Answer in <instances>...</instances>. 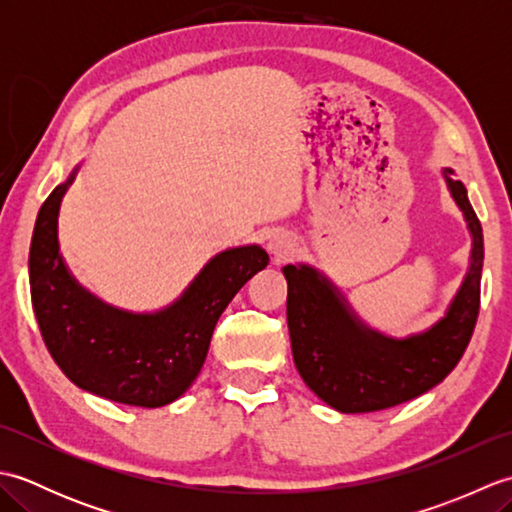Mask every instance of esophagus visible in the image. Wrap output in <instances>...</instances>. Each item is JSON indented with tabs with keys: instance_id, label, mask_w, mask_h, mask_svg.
Masks as SVG:
<instances>
[{
	"instance_id": "34e87169",
	"label": "esophagus",
	"mask_w": 512,
	"mask_h": 512,
	"mask_svg": "<svg viewBox=\"0 0 512 512\" xmlns=\"http://www.w3.org/2000/svg\"><path fill=\"white\" fill-rule=\"evenodd\" d=\"M268 250L270 255H273L277 262H284L292 255V250H295V244H292V239L286 235H273L268 242Z\"/></svg>"
}]
</instances>
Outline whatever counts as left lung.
I'll list each match as a JSON object with an SVG mask.
<instances>
[{
    "mask_svg": "<svg viewBox=\"0 0 512 512\" xmlns=\"http://www.w3.org/2000/svg\"><path fill=\"white\" fill-rule=\"evenodd\" d=\"M471 233V266L447 314L429 330L391 339L356 317L332 281L308 264L284 268L292 358L314 394L343 413H367L418 398L447 378L469 345L480 312L484 235L466 187L442 171Z\"/></svg>",
    "mask_w": 512,
    "mask_h": 512,
    "instance_id": "left-lung-1",
    "label": "left lung"
}]
</instances>
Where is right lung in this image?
<instances>
[{
  "label": "right lung",
  "mask_w": 512,
  "mask_h": 512,
  "mask_svg": "<svg viewBox=\"0 0 512 512\" xmlns=\"http://www.w3.org/2000/svg\"><path fill=\"white\" fill-rule=\"evenodd\" d=\"M79 171L41 204L30 242V297L54 363L76 387L134 407L178 400L198 378L220 314L246 281L268 266L262 246L215 255L182 297L158 312H127L94 297L59 253V209Z\"/></svg>",
  "instance_id": "right-lung-1"
}]
</instances>
